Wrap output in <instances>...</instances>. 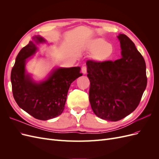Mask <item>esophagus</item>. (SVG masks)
I'll return each instance as SVG.
<instances>
[{
	"mask_svg": "<svg viewBox=\"0 0 159 159\" xmlns=\"http://www.w3.org/2000/svg\"><path fill=\"white\" fill-rule=\"evenodd\" d=\"M81 72H82L84 74L87 73V67H86L85 66H82V68H81Z\"/></svg>",
	"mask_w": 159,
	"mask_h": 159,
	"instance_id": "1",
	"label": "esophagus"
}]
</instances>
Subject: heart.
Masks as SVG:
<instances>
[{
  "mask_svg": "<svg viewBox=\"0 0 159 159\" xmlns=\"http://www.w3.org/2000/svg\"><path fill=\"white\" fill-rule=\"evenodd\" d=\"M89 50L93 52V59L102 62L109 60L114 53V47L102 38H96L91 40L88 46Z\"/></svg>",
  "mask_w": 159,
  "mask_h": 159,
  "instance_id": "1",
  "label": "heart"
}]
</instances>
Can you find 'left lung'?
Listing matches in <instances>:
<instances>
[{
	"mask_svg": "<svg viewBox=\"0 0 159 159\" xmlns=\"http://www.w3.org/2000/svg\"><path fill=\"white\" fill-rule=\"evenodd\" d=\"M117 37L121 58L86 61L91 109L98 117L111 121L121 120L135 110L147 84L143 56L125 34Z\"/></svg>",
	"mask_w": 159,
	"mask_h": 159,
	"instance_id": "8db88e82",
	"label": "left lung"
}]
</instances>
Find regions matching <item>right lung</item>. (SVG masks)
I'll return each mask as SVG.
<instances>
[{"instance_id":"add662e5","label":"right lung","mask_w":159,"mask_h":159,"mask_svg":"<svg viewBox=\"0 0 159 159\" xmlns=\"http://www.w3.org/2000/svg\"><path fill=\"white\" fill-rule=\"evenodd\" d=\"M34 38L38 42L45 41L40 36ZM36 50L34 44L29 42L17 55L11 75L12 94L24 111L37 119L48 120L63 112L71 84L83 74L80 73V67L58 68L46 81L40 84L34 82L26 75L25 61Z\"/></svg>"}]
</instances>
